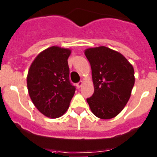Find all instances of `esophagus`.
Segmentation results:
<instances>
[{"label": "esophagus", "mask_w": 157, "mask_h": 157, "mask_svg": "<svg viewBox=\"0 0 157 157\" xmlns=\"http://www.w3.org/2000/svg\"><path fill=\"white\" fill-rule=\"evenodd\" d=\"M82 85H83V82L82 81H80L79 82L77 83V87L78 89H79V88H81L82 86Z\"/></svg>", "instance_id": "obj_1"}]
</instances>
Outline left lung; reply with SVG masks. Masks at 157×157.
I'll return each instance as SVG.
<instances>
[{
  "instance_id": "8db88e82",
  "label": "left lung",
  "mask_w": 157,
  "mask_h": 157,
  "mask_svg": "<svg viewBox=\"0 0 157 157\" xmlns=\"http://www.w3.org/2000/svg\"><path fill=\"white\" fill-rule=\"evenodd\" d=\"M85 55L90 63L94 86L87 103L100 119L116 117L130 99L135 80L134 67L121 53L108 47L87 48Z\"/></svg>"
}]
</instances>
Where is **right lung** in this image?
<instances>
[{
  "label": "right lung",
  "instance_id": "1",
  "mask_svg": "<svg viewBox=\"0 0 157 157\" xmlns=\"http://www.w3.org/2000/svg\"><path fill=\"white\" fill-rule=\"evenodd\" d=\"M71 51L52 46L40 52L29 69L28 93L34 106L44 116L60 117L68 109L75 86L69 80L67 59Z\"/></svg>",
  "mask_w": 157,
  "mask_h": 157
}]
</instances>
